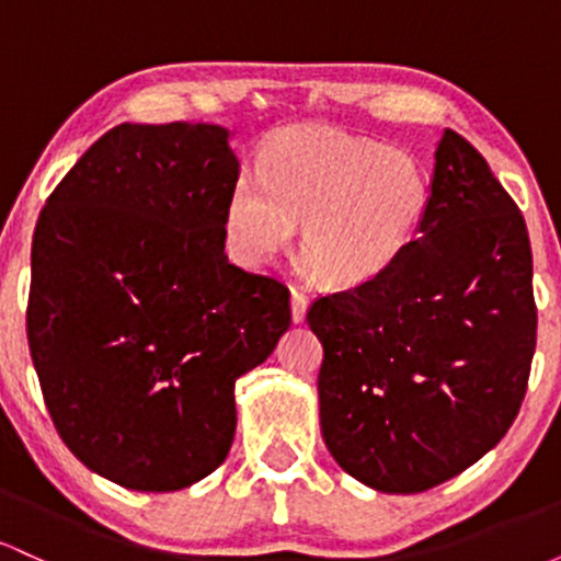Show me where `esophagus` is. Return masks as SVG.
Listing matches in <instances>:
<instances>
[{
    "instance_id": "esophagus-1",
    "label": "esophagus",
    "mask_w": 561,
    "mask_h": 561,
    "mask_svg": "<svg viewBox=\"0 0 561 561\" xmlns=\"http://www.w3.org/2000/svg\"><path fill=\"white\" fill-rule=\"evenodd\" d=\"M306 311H308L306 293H300V289L293 287V293H289V313H293L295 324H300V321L306 319Z\"/></svg>"
}]
</instances>
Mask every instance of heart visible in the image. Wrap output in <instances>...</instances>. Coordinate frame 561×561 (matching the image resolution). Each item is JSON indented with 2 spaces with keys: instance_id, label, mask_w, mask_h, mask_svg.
<instances>
[{
  "instance_id": "obj_1",
  "label": "heart",
  "mask_w": 561,
  "mask_h": 561,
  "mask_svg": "<svg viewBox=\"0 0 561 561\" xmlns=\"http://www.w3.org/2000/svg\"><path fill=\"white\" fill-rule=\"evenodd\" d=\"M227 203V234L242 261L266 263L300 227V261L330 287L385 274L414 242L430 205L420 158L330 126L285 128Z\"/></svg>"
}]
</instances>
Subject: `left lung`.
<instances>
[{"label":"left lung","instance_id":"8db88e82","mask_svg":"<svg viewBox=\"0 0 561 561\" xmlns=\"http://www.w3.org/2000/svg\"><path fill=\"white\" fill-rule=\"evenodd\" d=\"M321 437L351 478L422 493L482 459L523 405L536 353L525 218L446 128L416 240L385 274L319 298Z\"/></svg>","mask_w":561,"mask_h":561}]
</instances>
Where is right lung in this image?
Here are the masks:
<instances>
[{"label": "right lung", "mask_w": 561, "mask_h": 561, "mask_svg": "<svg viewBox=\"0 0 561 561\" xmlns=\"http://www.w3.org/2000/svg\"><path fill=\"white\" fill-rule=\"evenodd\" d=\"M216 124H121L66 173L31 248L28 345L73 456L128 491L208 478L234 385L274 353L289 293L224 253L240 179Z\"/></svg>", "instance_id": "add662e5"}]
</instances>
